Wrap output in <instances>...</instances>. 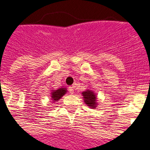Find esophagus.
<instances>
[{
  "mask_svg": "<svg viewBox=\"0 0 150 150\" xmlns=\"http://www.w3.org/2000/svg\"><path fill=\"white\" fill-rule=\"evenodd\" d=\"M69 91L70 92V94H73L74 93V88H73V87H69Z\"/></svg>",
  "mask_w": 150,
  "mask_h": 150,
  "instance_id": "obj_1",
  "label": "esophagus"
}]
</instances>
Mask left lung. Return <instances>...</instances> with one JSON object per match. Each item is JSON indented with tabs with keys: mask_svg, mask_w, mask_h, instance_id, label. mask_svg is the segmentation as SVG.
Returning a JSON list of instances; mask_svg holds the SVG:
<instances>
[{
	"mask_svg": "<svg viewBox=\"0 0 150 150\" xmlns=\"http://www.w3.org/2000/svg\"><path fill=\"white\" fill-rule=\"evenodd\" d=\"M81 94L83 95L84 101L86 104L88 105V106L92 107V109H95L96 106V96L92 91L88 90L86 92H82Z\"/></svg>",
	"mask_w": 150,
	"mask_h": 150,
	"instance_id": "1",
	"label": "left lung"
}]
</instances>
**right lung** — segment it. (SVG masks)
<instances>
[{
	"instance_id": "right-lung-1",
	"label": "right lung",
	"mask_w": 150,
	"mask_h": 150,
	"mask_svg": "<svg viewBox=\"0 0 150 150\" xmlns=\"http://www.w3.org/2000/svg\"><path fill=\"white\" fill-rule=\"evenodd\" d=\"M67 90L65 88H61L59 89L54 90V92H52V98L53 101H58L60 99L65 93H66Z\"/></svg>"
}]
</instances>
